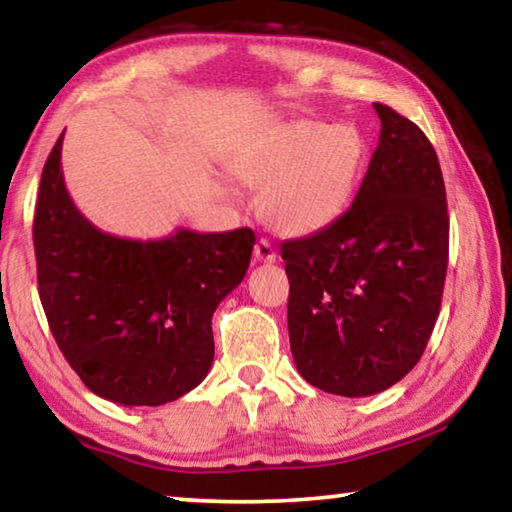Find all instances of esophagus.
Instances as JSON below:
<instances>
[{
  "mask_svg": "<svg viewBox=\"0 0 512 512\" xmlns=\"http://www.w3.org/2000/svg\"><path fill=\"white\" fill-rule=\"evenodd\" d=\"M255 259L257 262H264V264H273L277 259L275 248L271 246V241L268 239H259L255 244Z\"/></svg>",
  "mask_w": 512,
  "mask_h": 512,
  "instance_id": "esophagus-1",
  "label": "esophagus"
}]
</instances>
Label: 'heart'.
<instances>
[{"mask_svg":"<svg viewBox=\"0 0 512 512\" xmlns=\"http://www.w3.org/2000/svg\"><path fill=\"white\" fill-rule=\"evenodd\" d=\"M366 142L350 124L291 121L264 133L230 160L239 183L259 192L268 225L291 237L327 228L350 205Z\"/></svg>","mask_w":512,"mask_h":512,"instance_id":"heart-1","label":"heart"}]
</instances>
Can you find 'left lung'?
<instances>
[{"label": "left lung", "mask_w": 512, "mask_h": 512, "mask_svg": "<svg viewBox=\"0 0 512 512\" xmlns=\"http://www.w3.org/2000/svg\"><path fill=\"white\" fill-rule=\"evenodd\" d=\"M372 106L379 144L352 207L280 248L293 361L311 386L343 397L386 391L420 361L449 257L436 151L411 119Z\"/></svg>", "instance_id": "1"}]
</instances>
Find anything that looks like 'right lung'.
<instances>
[{"mask_svg":"<svg viewBox=\"0 0 512 512\" xmlns=\"http://www.w3.org/2000/svg\"><path fill=\"white\" fill-rule=\"evenodd\" d=\"M65 135V133H63ZM45 162L33 219L40 302L85 386L124 406H160L194 391L214 359L212 316L248 271L255 232L121 239L67 194L60 153Z\"/></svg>","mask_w":512,"mask_h":512,"instance_id":"obj_1","label":"right lung"}]
</instances>
